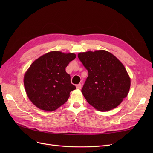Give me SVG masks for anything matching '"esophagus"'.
<instances>
[{"label": "esophagus", "mask_w": 153, "mask_h": 153, "mask_svg": "<svg viewBox=\"0 0 153 153\" xmlns=\"http://www.w3.org/2000/svg\"><path fill=\"white\" fill-rule=\"evenodd\" d=\"M76 88L77 89H80L81 88H82V84H77L76 85Z\"/></svg>", "instance_id": "1"}]
</instances>
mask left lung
<instances>
[{"label":"left lung","instance_id":"8db88e82","mask_svg":"<svg viewBox=\"0 0 153 153\" xmlns=\"http://www.w3.org/2000/svg\"><path fill=\"white\" fill-rule=\"evenodd\" d=\"M78 57L88 71L82 89L87 102L101 112L117 107L130 88V78L123 64L103 50L81 52Z\"/></svg>","mask_w":153,"mask_h":153}]
</instances>
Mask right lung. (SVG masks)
Masks as SVG:
<instances>
[{
	"label": "right lung",
	"instance_id": "1",
	"mask_svg": "<svg viewBox=\"0 0 153 153\" xmlns=\"http://www.w3.org/2000/svg\"><path fill=\"white\" fill-rule=\"evenodd\" d=\"M75 58V53L52 51L32 62L24 82L27 96L37 107L50 112L68 101L76 87L71 84L66 68Z\"/></svg>",
	"mask_w": 153,
	"mask_h": 153
}]
</instances>
